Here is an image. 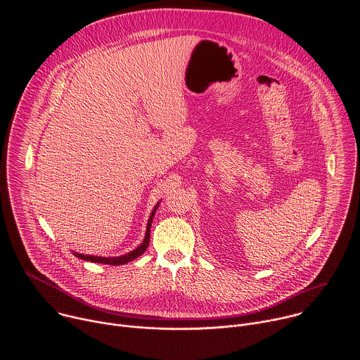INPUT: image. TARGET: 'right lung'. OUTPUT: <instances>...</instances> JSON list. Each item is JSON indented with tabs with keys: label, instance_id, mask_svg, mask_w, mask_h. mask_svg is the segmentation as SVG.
Masks as SVG:
<instances>
[{
	"label": "right lung",
	"instance_id": "1",
	"mask_svg": "<svg viewBox=\"0 0 360 360\" xmlns=\"http://www.w3.org/2000/svg\"><path fill=\"white\" fill-rule=\"evenodd\" d=\"M158 205H160V202L157 203V207L153 208V211H152V214H150V217H149V221H148V225H146L145 238H143L142 243H141V245H139L136 249H134V250L128 252L127 255H122V256H115V258H105V256H91V255H84V253H78V252H74V255L77 256V258H79V259H84V261L96 262V264H105V265H114V266H117V265H124V264H128V262H131V261L136 259L138 256H141V255H142V253L146 250V248H148V245H149V236H150V225H152V218H153V215H155V212H157Z\"/></svg>",
	"mask_w": 360,
	"mask_h": 360
}]
</instances>
